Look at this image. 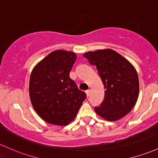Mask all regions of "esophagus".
Wrapping results in <instances>:
<instances>
[{
    "instance_id": "obj_1",
    "label": "esophagus",
    "mask_w": 158,
    "mask_h": 158,
    "mask_svg": "<svg viewBox=\"0 0 158 158\" xmlns=\"http://www.w3.org/2000/svg\"><path fill=\"white\" fill-rule=\"evenodd\" d=\"M85 93H86L87 97H88V96H89V94H90V90H85Z\"/></svg>"
}]
</instances>
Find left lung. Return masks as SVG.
Segmentation results:
<instances>
[{
    "instance_id": "left-lung-1",
    "label": "left lung",
    "mask_w": 158,
    "mask_h": 158,
    "mask_svg": "<svg viewBox=\"0 0 158 158\" xmlns=\"http://www.w3.org/2000/svg\"><path fill=\"white\" fill-rule=\"evenodd\" d=\"M97 68L102 79L105 97L96 113L108 121L122 118L135 106L139 94V79L135 68L114 50L106 49L83 55Z\"/></svg>"
}]
</instances>
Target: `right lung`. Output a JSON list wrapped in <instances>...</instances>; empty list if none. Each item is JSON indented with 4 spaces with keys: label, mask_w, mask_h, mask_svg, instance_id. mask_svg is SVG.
Masks as SVG:
<instances>
[{
    "label": "right lung",
    "mask_w": 158,
    "mask_h": 158,
    "mask_svg": "<svg viewBox=\"0 0 158 158\" xmlns=\"http://www.w3.org/2000/svg\"><path fill=\"white\" fill-rule=\"evenodd\" d=\"M75 52L56 50L32 70L30 97L36 113L50 124L66 126L75 118L86 94L70 78Z\"/></svg>",
    "instance_id": "1"
}]
</instances>
